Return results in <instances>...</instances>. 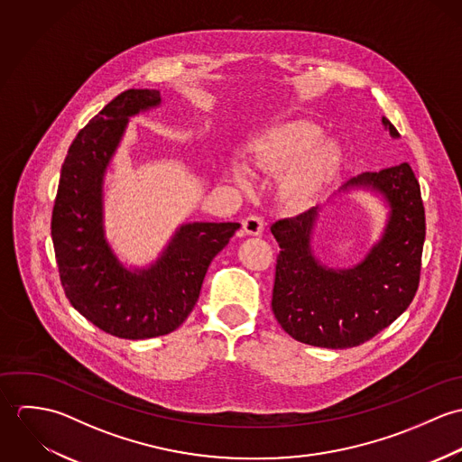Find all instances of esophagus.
Returning a JSON list of instances; mask_svg holds the SVG:
<instances>
[{
  "instance_id": "1",
  "label": "esophagus",
  "mask_w": 462,
  "mask_h": 462,
  "mask_svg": "<svg viewBox=\"0 0 462 462\" xmlns=\"http://www.w3.org/2000/svg\"><path fill=\"white\" fill-rule=\"evenodd\" d=\"M242 227H244V231H245L249 236H258V235L263 233V218L258 217V215H249L247 218H244Z\"/></svg>"
}]
</instances>
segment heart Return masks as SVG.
<instances>
[{
  "label": "heart",
  "instance_id": "obj_1",
  "mask_svg": "<svg viewBox=\"0 0 462 462\" xmlns=\"http://www.w3.org/2000/svg\"><path fill=\"white\" fill-rule=\"evenodd\" d=\"M322 134L310 119H288L264 130L249 145V163L266 174H279V196L293 209L317 204L337 178L341 147ZM229 174L235 183H247L242 165L233 163Z\"/></svg>",
  "mask_w": 462,
  "mask_h": 462
}]
</instances>
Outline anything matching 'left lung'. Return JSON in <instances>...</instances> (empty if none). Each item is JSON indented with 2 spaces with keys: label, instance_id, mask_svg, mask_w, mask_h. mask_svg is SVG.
Instances as JSON below:
<instances>
[{
  "label": "left lung",
  "instance_id": "8db88e82",
  "mask_svg": "<svg viewBox=\"0 0 462 462\" xmlns=\"http://www.w3.org/2000/svg\"><path fill=\"white\" fill-rule=\"evenodd\" d=\"M383 125L400 138L386 117ZM352 190L372 192L390 209L381 238L354 266L330 268L315 256L311 238L320 206L270 227L281 247L272 311L300 343L324 348L361 345L393 324L418 290L425 209L411 165L363 172L348 180L339 194Z\"/></svg>",
  "mask_w": 462,
  "mask_h": 462
}]
</instances>
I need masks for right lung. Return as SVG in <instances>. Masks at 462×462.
Here are the masks:
<instances>
[{"label": "right lung", "mask_w": 462, "mask_h": 462, "mask_svg": "<svg viewBox=\"0 0 462 462\" xmlns=\"http://www.w3.org/2000/svg\"><path fill=\"white\" fill-rule=\"evenodd\" d=\"M162 105L160 90L130 88L112 99L67 151L51 217L60 281L72 308L112 336L145 339L178 329L198 302L211 260L238 222L181 224L147 266H126L105 231V174L130 117Z\"/></svg>", "instance_id": "1"}]
</instances>
